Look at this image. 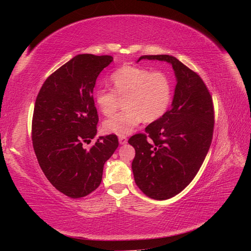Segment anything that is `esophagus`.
<instances>
[{
    "label": "esophagus",
    "mask_w": 251,
    "mask_h": 251,
    "mask_svg": "<svg viewBox=\"0 0 251 251\" xmlns=\"http://www.w3.org/2000/svg\"><path fill=\"white\" fill-rule=\"evenodd\" d=\"M118 140H119V143L121 144V146H124V144H126L127 142V139H126V136H120Z\"/></svg>",
    "instance_id": "obj_1"
}]
</instances>
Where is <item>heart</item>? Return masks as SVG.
I'll list each match as a JSON object with an SVG mask.
<instances>
[{
	"mask_svg": "<svg viewBox=\"0 0 251 251\" xmlns=\"http://www.w3.org/2000/svg\"><path fill=\"white\" fill-rule=\"evenodd\" d=\"M110 80L113 90L100 88L95 92L96 107L104 116H111L116 112L120 100L126 98V110L104 120L102 128L107 134L119 137L130 135L143 119L153 123L170 107L173 86L165 72L126 65L114 71Z\"/></svg>",
	"mask_w": 251,
	"mask_h": 251,
	"instance_id": "1",
	"label": "heart"
}]
</instances>
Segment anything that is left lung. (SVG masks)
I'll return each mask as SVG.
<instances>
[{
	"instance_id": "left-lung-1",
	"label": "left lung",
	"mask_w": 251,
	"mask_h": 251,
	"mask_svg": "<svg viewBox=\"0 0 251 251\" xmlns=\"http://www.w3.org/2000/svg\"><path fill=\"white\" fill-rule=\"evenodd\" d=\"M172 65L176 76L172 108L128 139L136 155L132 170L136 184L148 197L166 200L191 183L209 150L214 132V107L198 74L168 54L138 58Z\"/></svg>"
}]
</instances>
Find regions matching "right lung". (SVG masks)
<instances>
[{
	"label": "right lung",
	"instance_id": "add662e5",
	"mask_svg": "<svg viewBox=\"0 0 251 251\" xmlns=\"http://www.w3.org/2000/svg\"><path fill=\"white\" fill-rule=\"evenodd\" d=\"M110 55L78 54L44 82L32 118V143L37 161L50 183L70 198H81L100 186L105 161L118 147L115 135L97 134L93 90Z\"/></svg>",
	"mask_w": 251,
	"mask_h": 251
}]
</instances>
